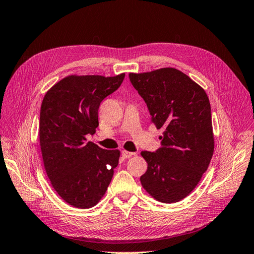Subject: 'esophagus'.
<instances>
[{
  "instance_id": "1",
  "label": "esophagus",
  "mask_w": 254,
  "mask_h": 254,
  "mask_svg": "<svg viewBox=\"0 0 254 254\" xmlns=\"http://www.w3.org/2000/svg\"><path fill=\"white\" fill-rule=\"evenodd\" d=\"M133 155H134V152H130V151H127V150L122 151V156H123V158H125V159L131 158Z\"/></svg>"
}]
</instances>
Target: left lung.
Instances as JSON below:
<instances>
[{
  "label": "left lung",
  "mask_w": 254,
  "mask_h": 254,
  "mask_svg": "<svg viewBox=\"0 0 254 254\" xmlns=\"http://www.w3.org/2000/svg\"><path fill=\"white\" fill-rule=\"evenodd\" d=\"M129 79L147 105L150 122L164 130L156 151H142L148 166L141 183L157 200L178 202L196 188L213 156L209 97L174 67L130 73Z\"/></svg>",
  "instance_id": "obj_1"
}]
</instances>
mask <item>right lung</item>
<instances>
[{
    "label": "right lung",
    "mask_w": 254,
    "mask_h": 254,
    "mask_svg": "<svg viewBox=\"0 0 254 254\" xmlns=\"http://www.w3.org/2000/svg\"><path fill=\"white\" fill-rule=\"evenodd\" d=\"M125 74L68 76L52 87L40 110L39 139L45 172L58 195L75 207L95 205L106 193L120 151L92 142L102 101L117 91Z\"/></svg>",
    "instance_id": "1"
}]
</instances>
